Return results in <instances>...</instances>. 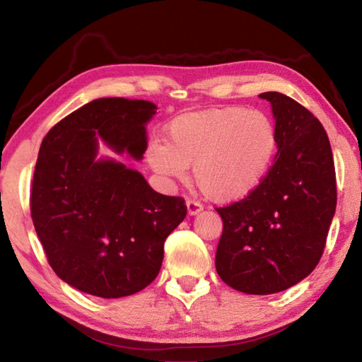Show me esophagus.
<instances>
[{
	"label": "esophagus",
	"mask_w": 362,
	"mask_h": 362,
	"mask_svg": "<svg viewBox=\"0 0 362 362\" xmlns=\"http://www.w3.org/2000/svg\"><path fill=\"white\" fill-rule=\"evenodd\" d=\"M187 209L189 216H194V214H198L203 211V204L199 203V201H194V199H187Z\"/></svg>",
	"instance_id": "esophagus-1"
}]
</instances>
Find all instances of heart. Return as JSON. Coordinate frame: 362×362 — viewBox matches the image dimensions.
<instances>
[{
	"mask_svg": "<svg viewBox=\"0 0 362 362\" xmlns=\"http://www.w3.org/2000/svg\"><path fill=\"white\" fill-rule=\"evenodd\" d=\"M278 146L276 124L267 113L223 107L177 116L169 124L168 144L153 140L146 158L169 179H185L187 166H193L204 196L216 203H235L267 179Z\"/></svg>",
	"mask_w": 362,
	"mask_h": 362,
	"instance_id": "obj_1",
	"label": "heart"
}]
</instances>
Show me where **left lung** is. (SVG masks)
Returning <instances> with one entry per match:
<instances>
[{
	"label": "left lung",
	"instance_id": "obj_1",
	"mask_svg": "<svg viewBox=\"0 0 362 362\" xmlns=\"http://www.w3.org/2000/svg\"><path fill=\"white\" fill-rule=\"evenodd\" d=\"M279 136L276 161L255 192L216 207L223 220L216 268L233 289L268 296L308 276L326 247L337 206L334 156L313 113L281 93H263Z\"/></svg>",
	"mask_w": 362,
	"mask_h": 362
}]
</instances>
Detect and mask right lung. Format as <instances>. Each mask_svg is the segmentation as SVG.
Masks as SVG:
<instances>
[{"mask_svg": "<svg viewBox=\"0 0 362 362\" xmlns=\"http://www.w3.org/2000/svg\"><path fill=\"white\" fill-rule=\"evenodd\" d=\"M156 105L97 99L60 119L42 139L30 211L60 279L103 298L132 296L158 276L164 241L187 216L185 199L156 193L124 164L97 161V137L140 159Z\"/></svg>", "mask_w": 362, "mask_h": 362, "instance_id": "obj_1", "label": "right lung"}]
</instances>
